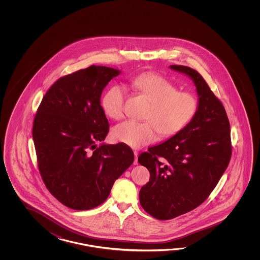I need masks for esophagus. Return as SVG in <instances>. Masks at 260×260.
Instances as JSON below:
<instances>
[{"instance_id":"obj_1","label":"esophagus","mask_w":260,"mask_h":260,"mask_svg":"<svg viewBox=\"0 0 260 260\" xmlns=\"http://www.w3.org/2000/svg\"><path fill=\"white\" fill-rule=\"evenodd\" d=\"M134 155H135V160H134V165L137 166L138 164V152L137 150L134 151Z\"/></svg>"}]
</instances>
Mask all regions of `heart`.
<instances>
[{
    "mask_svg": "<svg viewBox=\"0 0 260 260\" xmlns=\"http://www.w3.org/2000/svg\"><path fill=\"white\" fill-rule=\"evenodd\" d=\"M130 85L150 101L144 119L117 124L111 131L114 140L135 149L154 142L160 136L170 138L181 132L193 120L199 109L198 98L191 92L177 91V86L166 78L156 74H143L134 78ZM126 91L114 85L106 92L101 106L107 116L120 120L124 115Z\"/></svg>",
    "mask_w": 260,
    "mask_h": 260,
    "instance_id": "b5f03b06",
    "label": "heart"
}]
</instances>
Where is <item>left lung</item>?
I'll list each match as a JSON object with an SVG mask.
<instances>
[{
  "mask_svg": "<svg viewBox=\"0 0 260 260\" xmlns=\"http://www.w3.org/2000/svg\"><path fill=\"white\" fill-rule=\"evenodd\" d=\"M192 80L199 109L182 131L138 156L149 181L139 191L144 210L160 220L193 210L208 198L232 157L231 129L224 106L202 75L180 65L169 67Z\"/></svg>",
  "mask_w": 260,
  "mask_h": 260,
  "instance_id": "1",
  "label": "left lung"
}]
</instances>
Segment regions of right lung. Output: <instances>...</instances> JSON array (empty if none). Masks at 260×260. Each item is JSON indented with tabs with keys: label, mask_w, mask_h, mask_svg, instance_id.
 I'll use <instances>...</instances> for the list:
<instances>
[{
	"label": "right lung",
	"mask_w": 260,
	"mask_h": 260,
	"mask_svg": "<svg viewBox=\"0 0 260 260\" xmlns=\"http://www.w3.org/2000/svg\"><path fill=\"white\" fill-rule=\"evenodd\" d=\"M120 73L92 65L61 77L44 94L34 118L40 174L55 199L74 210L103 204L114 181L134 161L127 145H96L110 127L101 94Z\"/></svg>",
	"instance_id": "add662e5"
}]
</instances>
